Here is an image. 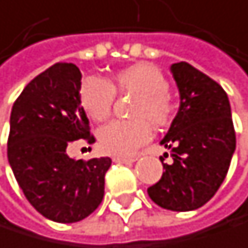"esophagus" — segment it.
<instances>
[{
	"mask_svg": "<svg viewBox=\"0 0 248 248\" xmlns=\"http://www.w3.org/2000/svg\"><path fill=\"white\" fill-rule=\"evenodd\" d=\"M137 160V157H134V156H131V157H128V156H114L113 157V162H116V164H132V162H135Z\"/></svg>",
	"mask_w": 248,
	"mask_h": 248,
	"instance_id": "34e87169",
	"label": "esophagus"
}]
</instances>
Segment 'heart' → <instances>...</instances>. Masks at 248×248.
Segmentation results:
<instances>
[{"mask_svg": "<svg viewBox=\"0 0 248 248\" xmlns=\"http://www.w3.org/2000/svg\"><path fill=\"white\" fill-rule=\"evenodd\" d=\"M168 81L157 66L138 62L116 71L108 81L98 77L83 78L78 99L83 110L95 122L106 120L114 102V93H132L129 108L132 119L114 120L98 131V141L104 152L129 156L152 137V126L162 128L171 120L172 104L168 95Z\"/></svg>", "mask_w": 248, "mask_h": 248, "instance_id": "1", "label": "heart"}]
</instances>
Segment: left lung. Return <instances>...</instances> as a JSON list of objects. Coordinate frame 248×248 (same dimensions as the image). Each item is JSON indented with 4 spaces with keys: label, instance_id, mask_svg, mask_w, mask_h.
I'll list each match as a JSON object with an SVG mask.
<instances>
[{
    "label": "left lung",
    "instance_id": "8db88e82",
    "mask_svg": "<svg viewBox=\"0 0 248 248\" xmlns=\"http://www.w3.org/2000/svg\"><path fill=\"white\" fill-rule=\"evenodd\" d=\"M180 107L160 144L171 150L162 178L147 189L152 201L171 211L207 204L228 174L236 140L231 104L218 83L187 62L171 65Z\"/></svg>",
    "mask_w": 248,
    "mask_h": 248
}]
</instances>
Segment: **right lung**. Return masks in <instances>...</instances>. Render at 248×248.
I'll return each instance as SVG.
<instances>
[{"label": "right lung", "mask_w": 248, "mask_h": 248, "mask_svg": "<svg viewBox=\"0 0 248 248\" xmlns=\"http://www.w3.org/2000/svg\"><path fill=\"white\" fill-rule=\"evenodd\" d=\"M81 73L58 62L26 84L10 116L7 157L30 204L46 218L74 223L93 213L104 198L110 157L73 159L76 140L93 142L78 89Z\"/></svg>", "instance_id": "right-lung-1"}]
</instances>
